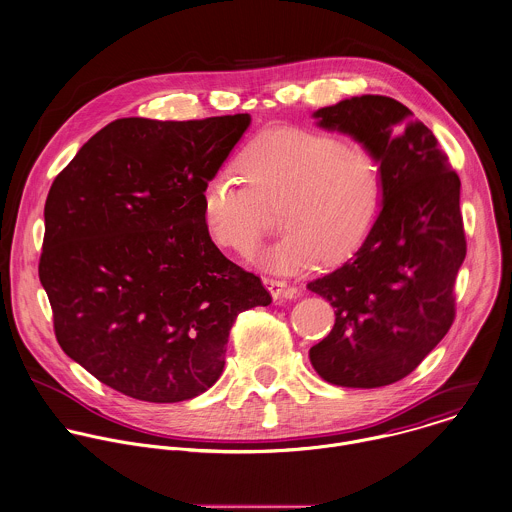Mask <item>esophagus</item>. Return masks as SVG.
Returning a JSON list of instances; mask_svg holds the SVG:
<instances>
[{
  "label": "esophagus",
  "mask_w": 512,
  "mask_h": 512,
  "mask_svg": "<svg viewBox=\"0 0 512 512\" xmlns=\"http://www.w3.org/2000/svg\"><path fill=\"white\" fill-rule=\"evenodd\" d=\"M265 287L269 289L271 297L277 301V299H283V297H293L297 293L295 287L287 285L285 281H279V279H263Z\"/></svg>",
  "instance_id": "34e87169"
}]
</instances>
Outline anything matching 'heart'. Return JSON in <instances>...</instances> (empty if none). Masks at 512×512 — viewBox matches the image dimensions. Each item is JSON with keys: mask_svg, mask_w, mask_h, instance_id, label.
<instances>
[{"mask_svg": "<svg viewBox=\"0 0 512 512\" xmlns=\"http://www.w3.org/2000/svg\"><path fill=\"white\" fill-rule=\"evenodd\" d=\"M237 165L247 184L229 169L205 183L203 225L219 249L249 257L265 235V205L283 199L287 231L259 259L273 273L307 271L325 255L345 259L371 235L385 203L379 155L333 133L273 127L239 153Z\"/></svg>", "mask_w": 512, "mask_h": 512, "instance_id": "heart-1", "label": "heart"}]
</instances>
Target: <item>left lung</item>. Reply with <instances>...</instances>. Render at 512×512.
Listing matches in <instances>:
<instances>
[{
    "label": "left lung",
    "instance_id": "obj_1",
    "mask_svg": "<svg viewBox=\"0 0 512 512\" xmlns=\"http://www.w3.org/2000/svg\"><path fill=\"white\" fill-rule=\"evenodd\" d=\"M313 117L369 145L387 189L365 243L307 285L335 307V327L309 359L327 383L385 387L413 373L453 325L455 279L467 255L461 179L433 131L393 97H351Z\"/></svg>",
    "mask_w": 512,
    "mask_h": 512
}]
</instances>
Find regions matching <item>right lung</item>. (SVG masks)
<instances>
[{"label":"right lung","mask_w":512,"mask_h":512,"mask_svg":"<svg viewBox=\"0 0 512 512\" xmlns=\"http://www.w3.org/2000/svg\"><path fill=\"white\" fill-rule=\"evenodd\" d=\"M251 123L115 119L55 177L39 281L59 347L103 385L147 403L205 393L239 313L271 303L201 217L205 183Z\"/></svg>","instance_id":"right-lung-1"}]
</instances>
